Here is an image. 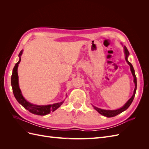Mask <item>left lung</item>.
<instances>
[{"instance_id": "1", "label": "left lung", "mask_w": 149, "mask_h": 149, "mask_svg": "<svg viewBox=\"0 0 149 149\" xmlns=\"http://www.w3.org/2000/svg\"><path fill=\"white\" fill-rule=\"evenodd\" d=\"M124 53H125V59L126 62L127 63V64L130 66V71H131V73L132 74V76L134 77V83L135 84V88L134 90V93H133V95L132 96L130 97L129 100L127 101V102H126L125 104L119 109H118L116 110H106V109H100V108H98L96 106H94L93 105V107H94V109L96 110L99 113L101 114V115L104 116H106L107 118H112V117H114L117 115H118L119 114L121 113V112H124V111H125L126 109H127V108L130 106L131 104V103L132 102L133 100H134V98L135 97V95H136V89H137V78H136V74H135V71L134 70V68L133 66L132 65V64L130 63L128 61V56L129 55V52L128 51L127 48H126L125 46H124Z\"/></svg>"}]
</instances>
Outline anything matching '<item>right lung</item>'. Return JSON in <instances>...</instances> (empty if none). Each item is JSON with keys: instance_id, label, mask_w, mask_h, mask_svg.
I'll list each match as a JSON object with an SVG mask.
<instances>
[{"instance_id": "add662e5", "label": "right lung", "mask_w": 149, "mask_h": 149, "mask_svg": "<svg viewBox=\"0 0 149 149\" xmlns=\"http://www.w3.org/2000/svg\"><path fill=\"white\" fill-rule=\"evenodd\" d=\"M22 53H23V50H21L19 55V60L15 64L12 71V74L11 77V84L12 87L13 95H14L17 101L19 102L25 109L28 110L29 112H31V113L39 116H45L50 113V112L55 111L58 107H60L62 105V104L64 102L65 100L60 102L53 104L36 105L29 102L25 100L23 95H22L21 90L19 87V76H18L17 73L18 66H19V64L20 63V62L21 61V56L22 55Z\"/></svg>"}]
</instances>
